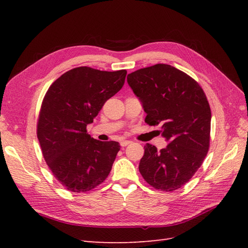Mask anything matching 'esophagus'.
<instances>
[{"instance_id":"obj_1","label":"esophagus","mask_w":248,"mask_h":248,"mask_svg":"<svg viewBox=\"0 0 248 248\" xmlns=\"http://www.w3.org/2000/svg\"><path fill=\"white\" fill-rule=\"evenodd\" d=\"M129 144H131V140H121L120 141L121 147H125V146H128Z\"/></svg>"}]
</instances>
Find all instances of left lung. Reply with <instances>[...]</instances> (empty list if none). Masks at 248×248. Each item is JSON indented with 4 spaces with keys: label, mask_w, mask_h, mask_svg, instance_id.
<instances>
[{
    "label": "left lung",
    "mask_w": 248,
    "mask_h": 248,
    "mask_svg": "<svg viewBox=\"0 0 248 248\" xmlns=\"http://www.w3.org/2000/svg\"><path fill=\"white\" fill-rule=\"evenodd\" d=\"M127 81L147 114L146 123H161L162 136L168 141L161 150L145 145L140 172L155 188L176 191L194 176L209 150L211 109L207 97L194 78L166 64L136 70Z\"/></svg>",
    "instance_id": "obj_1"
}]
</instances>
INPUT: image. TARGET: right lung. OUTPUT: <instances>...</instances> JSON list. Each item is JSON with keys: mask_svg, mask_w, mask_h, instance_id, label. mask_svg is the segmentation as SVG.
<instances>
[{"mask_svg": "<svg viewBox=\"0 0 248 248\" xmlns=\"http://www.w3.org/2000/svg\"><path fill=\"white\" fill-rule=\"evenodd\" d=\"M125 75V70L78 67L61 76L46 93L37 138L46 164L68 191H92L112 170L119 143L93 140L86 127L124 86Z\"/></svg>", "mask_w": 248, "mask_h": 248, "instance_id": "add662e5", "label": "right lung"}]
</instances>
